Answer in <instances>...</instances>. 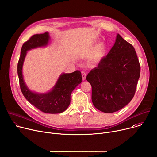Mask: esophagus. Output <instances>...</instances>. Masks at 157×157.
I'll return each instance as SVG.
<instances>
[{
    "instance_id": "34e87169",
    "label": "esophagus",
    "mask_w": 157,
    "mask_h": 157,
    "mask_svg": "<svg viewBox=\"0 0 157 157\" xmlns=\"http://www.w3.org/2000/svg\"><path fill=\"white\" fill-rule=\"evenodd\" d=\"M81 75H82V79L83 81H85L86 78V74L85 71H82L81 72Z\"/></svg>"
}]
</instances>
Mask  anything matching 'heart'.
Segmentation results:
<instances>
[{"instance_id":"1","label":"heart","mask_w":157,"mask_h":157,"mask_svg":"<svg viewBox=\"0 0 157 157\" xmlns=\"http://www.w3.org/2000/svg\"><path fill=\"white\" fill-rule=\"evenodd\" d=\"M106 53V45L104 43H100L92 50L90 55V59L93 62H98L105 56Z\"/></svg>"}]
</instances>
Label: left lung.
I'll return each mask as SVG.
<instances>
[{"label":"left lung","mask_w":157,"mask_h":157,"mask_svg":"<svg viewBox=\"0 0 157 157\" xmlns=\"http://www.w3.org/2000/svg\"><path fill=\"white\" fill-rule=\"evenodd\" d=\"M140 76V64L133 46L117 34L113 46L86 80L92 88L93 105L105 113L124 107L134 97Z\"/></svg>","instance_id":"8db88e82"}]
</instances>
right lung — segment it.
Masks as SVG:
<instances>
[{
	"instance_id": "obj_1",
	"label": "right lung",
	"mask_w": 157,
	"mask_h": 157,
	"mask_svg": "<svg viewBox=\"0 0 157 157\" xmlns=\"http://www.w3.org/2000/svg\"><path fill=\"white\" fill-rule=\"evenodd\" d=\"M50 40L49 34H36L24 43L21 50L17 64V75L19 85L24 97L31 103L41 112L47 113H59L65 111L71 102L72 91L81 82L82 76L79 71L72 73L62 74L56 85L46 93H37L31 91L23 79L22 69L27 51L37 47L46 46Z\"/></svg>"
}]
</instances>
